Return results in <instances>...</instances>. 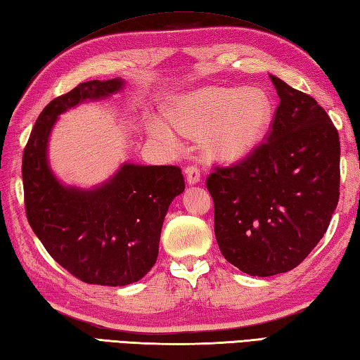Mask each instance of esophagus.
<instances>
[{
	"label": "esophagus",
	"instance_id": "34e87169",
	"mask_svg": "<svg viewBox=\"0 0 360 360\" xmlns=\"http://www.w3.org/2000/svg\"><path fill=\"white\" fill-rule=\"evenodd\" d=\"M186 174L188 184H196V182H200L201 179V170L196 165H188L186 168Z\"/></svg>",
	"mask_w": 360,
	"mask_h": 360
}]
</instances>
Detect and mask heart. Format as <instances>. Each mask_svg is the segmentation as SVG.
Listing matches in <instances>:
<instances>
[{
  "mask_svg": "<svg viewBox=\"0 0 360 360\" xmlns=\"http://www.w3.org/2000/svg\"><path fill=\"white\" fill-rule=\"evenodd\" d=\"M271 103L262 90L209 87L186 96L176 105L173 124L192 137L207 134V148L220 160L246 156L269 129ZM159 136L172 139L165 126L154 128Z\"/></svg>",
  "mask_w": 360,
  "mask_h": 360,
  "instance_id": "obj_1",
  "label": "heart"
}]
</instances>
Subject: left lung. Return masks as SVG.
I'll list each match as a JSON object with an SVG mask.
<instances>
[{
    "label": "left lung",
    "instance_id": "obj_1",
    "mask_svg": "<svg viewBox=\"0 0 360 360\" xmlns=\"http://www.w3.org/2000/svg\"><path fill=\"white\" fill-rule=\"evenodd\" d=\"M279 104L264 142L206 179L221 255L251 276L298 266L325 236L340 195V140L314 98L270 76Z\"/></svg>",
    "mask_w": 360,
    "mask_h": 360
}]
</instances>
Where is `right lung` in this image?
Segmentation results:
<instances>
[{
  "mask_svg": "<svg viewBox=\"0 0 360 360\" xmlns=\"http://www.w3.org/2000/svg\"><path fill=\"white\" fill-rule=\"evenodd\" d=\"M122 87V79L87 81L54 98L35 122L21 164L27 221L49 256L82 283L109 287L137 283L156 264L162 223L184 192V176L176 165L124 164L95 190L63 187L48 168L46 143L62 112Z\"/></svg>",
  "mask_w": 360,
  "mask_h": 360,
  "instance_id": "obj_1",
  "label": "right lung"
}]
</instances>
